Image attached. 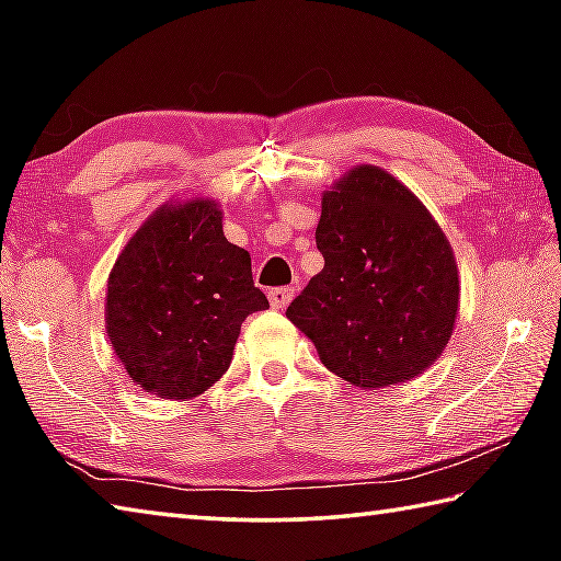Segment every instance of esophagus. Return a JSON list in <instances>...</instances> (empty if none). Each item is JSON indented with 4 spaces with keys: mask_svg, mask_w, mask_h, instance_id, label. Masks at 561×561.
Masks as SVG:
<instances>
[{
    "mask_svg": "<svg viewBox=\"0 0 561 561\" xmlns=\"http://www.w3.org/2000/svg\"><path fill=\"white\" fill-rule=\"evenodd\" d=\"M294 297V287H277V289H270V304L274 309H284Z\"/></svg>",
    "mask_w": 561,
    "mask_h": 561,
    "instance_id": "1",
    "label": "esophagus"
}]
</instances>
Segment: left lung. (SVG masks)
<instances>
[{"mask_svg": "<svg viewBox=\"0 0 561 561\" xmlns=\"http://www.w3.org/2000/svg\"><path fill=\"white\" fill-rule=\"evenodd\" d=\"M324 270L289 304L331 374L360 388L411 381L443 354L460 282L440 225L401 180L358 165L321 195Z\"/></svg>", "mask_w": 561, "mask_h": 561, "instance_id": "8db88e82", "label": "left lung"}]
</instances>
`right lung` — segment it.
I'll return each mask as SVG.
<instances>
[{"instance_id":"1","label":"right lung","mask_w":561,"mask_h":561,"mask_svg":"<svg viewBox=\"0 0 561 561\" xmlns=\"http://www.w3.org/2000/svg\"><path fill=\"white\" fill-rule=\"evenodd\" d=\"M270 301L250 252L227 242L220 205H163L113 264L106 334L133 383L160 398H195L220 381L242 321Z\"/></svg>"}]
</instances>
